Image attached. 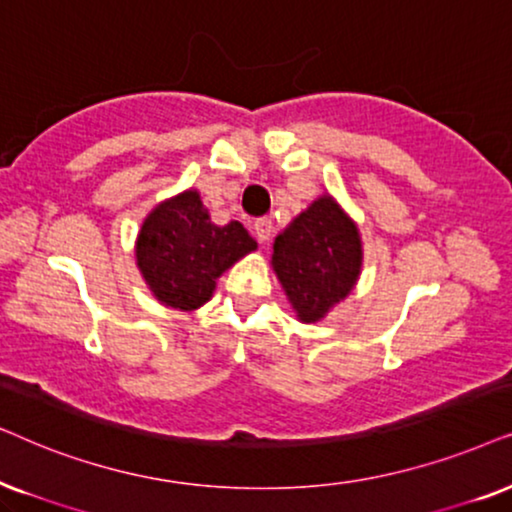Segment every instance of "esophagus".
<instances>
[{
  "label": "esophagus",
  "instance_id": "34e87169",
  "mask_svg": "<svg viewBox=\"0 0 512 512\" xmlns=\"http://www.w3.org/2000/svg\"><path fill=\"white\" fill-rule=\"evenodd\" d=\"M252 229H255L257 241L267 243L271 238V231H274V222H271V217H260V220H255V224H252Z\"/></svg>",
  "mask_w": 512,
  "mask_h": 512
}]
</instances>
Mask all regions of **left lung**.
I'll return each mask as SVG.
<instances>
[{
	"mask_svg": "<svg viewBox=\"0 0 512 512\" xmlns=\"http://www.w3.org/2000/svg\"><path fill=\"white\" fill-rule=\"evenodd\" d=\"M278 281L302 323H318L356 285L363 243L356 222L323 194L276 236L271 255Z\"/></svg>",
	"mask_w": 512,
	"mask_h": 512,
	"instance_id": "1",
	"label": "left lung"
}]
</instances>
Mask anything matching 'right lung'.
Segmentation results:
<instances>
[{"mask_svg": "<svg viewBox=\"0 0 512 512\" xmlns=\"http://www.w3.org/2000/svg\"><path fill=\"white\" fill-rule=\"evenodd\" d=\"M257 248L241 222H210L196 189L163 201L145 217L135 260L152 295L170 309L194 311L213 297L215 281Z\"/></svg>", "mask_w": 512, "mask_h": 512, "instance_id": "right-lung-1", "label": "right lung"}]
</instances>
